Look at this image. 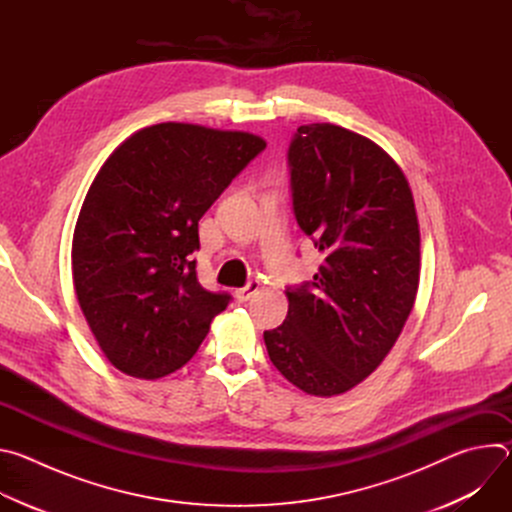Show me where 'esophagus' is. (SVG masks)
Instances as JSON below:
<instances>
[{"instance_id": "1", "label": "esophagus", "mask_w": 512, "mask_h": 512, "mask_svg": "<svg viewBox=\"0 0 512 512\" xmlns=\"http://www.w3.org/2000/svg\"><path fill=\"white\" fill-rule=\"evenodd\" d=\"M259 281L257 279H253V281H249L245 287H241V289H237L235 291V296H237V300L239 302H249L253 296H257L259 294Z\"/></svg>"}]
</instances>
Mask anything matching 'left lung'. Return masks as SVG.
Listing matches in <instances>:
<instances>
[{"mask_svg":"<svg viewBox=\"0 0 512 512\" xmlns=\"http://www.w3.org/2000/svg\"><path fill=\"white\" fill-rule=\"evenodd\" d=\"M287 164L296 221L324 261L314 281L285 289L287 316L263 338L291 385L334 397L379 367L413 310L415 202L395 160L340 125L298 127Z\"/></svg>","mask_w":512,"mask_h":512,"instance_id":"1","label":"left lung"}]
</instances>
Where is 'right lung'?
I'll return each instance as SVG.
<instances>
[{
	"mask_svg": "<svg viewBox=\"0 0 512 512\" xmlns=\"http://www.w3.org/2000/svg\"><path fill=\"white\" fill-rule=\"evenodd\" d=\"M265 145L253 133L170 121L139 129L101 166L72 237V281L121 373L182 369L229 306L225 291L198 283V221Z\"/></svg>",
	"mask_w": 512,
	"mask_h": 512,
	"instance_id": "obj_1",
	"label": "right lung"
}]
</instances>
